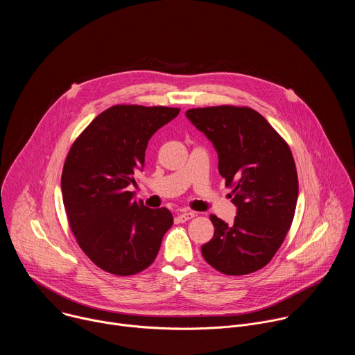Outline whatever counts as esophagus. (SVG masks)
<instances>
[{"mask_svg":"<svg viewBox=\"0 0 355 355\" xmlns=\"http://www.w3.org/2000/svg\"><path fill=\"white\" fill-rule=\"evenodd\" d=\"M193 216H195V214H193V212L181 211V212L177 215V222H181V223H184V222H187V220H191Z\"/></svg>","mask_w":355,"mask_h":355,"instance_id":"1","label":"esophagus"}]
</instances>
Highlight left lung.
Returning a JSON list of instances; mask_svg holds the SVG:
<instances>
[{
  "mask_svg": "<svg viewBox=\"0 0 355 355\" xmlns=\"http://www.w3.org/2000/svg\"><path fill=\"white\" fill-rule=\"evenodd\" d=\"M214 143L219 173L233 188V225L215 215L212 240L200 247L209 266L226 275H245L266 267L285 240L297 200L292 151L257 111L220 105L185 112Z\"/></svg>",
  "mask_w": 355,
  "mask_h": 355,
  "instance_id": "obj_1",
  "label": "left lung"
}]
</instances>
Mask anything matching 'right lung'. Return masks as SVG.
<instances>
[{"instance_id":"add662e5","label":"right lung","mask_w":355,"mask_h":355,"mask_svg":"<svg viewBox=\"0 0 355 355\" xmlns=\"http://www.w3.org/2000/svg\"><path fill=\"white\" fill-rule=\"evenodd\" d=\"M180 108L114 105L76 139L62 173L70 229L85 256L101 270L128 277L157 257L173 226L167 208L150 209L128 185L144 167L146 147Z\"/></svg>"}]
</instances>
